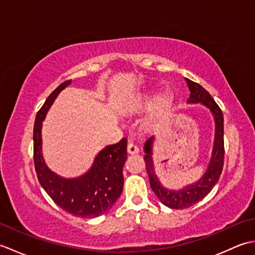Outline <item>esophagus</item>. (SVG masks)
Returning <instances> with one entry per match:
<instances>
[{"mask_svg": "<svg viewBox=\"0 0 255 255\" xmlns=\"http://www.w3.org/2000/svg\"><path fill=\"white\" fill-rule=\"evenodd\" d=\"M127 151H128L129 154H136V153L139 152V148L134 143L129 142L128 145H127Z\"/></svg>", "mask_w": 255, "mask_h": 255, "instance_id": "obj_1", "label": "esophagus"}]
</instances>
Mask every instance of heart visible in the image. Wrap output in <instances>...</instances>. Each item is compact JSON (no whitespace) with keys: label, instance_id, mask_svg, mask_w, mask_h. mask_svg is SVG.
Listing matches in <instances>:
<instances>
[{"label":"heart","instance_id":"1","mask_svg":"<svg viewBox=\"0 0 255 255\" xmlns=\"http://www.w3.org/2000/svg\"><path fill=\"white\" fill-rule=\"evenodd\" d=\"M173 103V94L169 91H164L156 94L155 91H145L138 97V104L142 108H150L154 105L156 111H164Z\"/></svg>","mask_w":255,"mask_h":255}]
</instances>
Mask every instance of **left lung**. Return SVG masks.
<instances>
[{
  "instance_id": "left-lung-1",
  "label": "left lung",
  "mask_w": 255,
  "mask_h": 255,
  "mask_svg": "<svg viewBox=\"0 0 255 255\" xmlns=\"http://www.w3.org/2000/svg\"><path fill=\"white\" fill-rule=\"evenodd\" d=\"M187 85L191 91V95L187 100V104H200L205 106L211 113L215 122V137L213 150L209 163L202 177L196 182L187 184L177 189H171L162 185L159 176L155 173L153 163V144L155 136L150 137L143 145L145 162L150 186L159 198L160 202L166 207L172 209H185L202 200L217 184L221 172H223L225 148H224V115L219 106L216 104L215 100L206 91L202 85L186 79Z\"/></svg>"
}]
</instances>
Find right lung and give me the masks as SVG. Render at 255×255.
Here are the masks:
<instances>
[{"instance_id": "1", "label": "right lung", "mask_w": 255, "mask_h": 255, "mask_svg": "<svg viewBox=\"0 0 255 255\" xmlns=\"http://www.w3.org/2000/svg\"><path fill=\"white\" fill-rule=\"evenodd\" d=\"M70 84L71 81L59 85L37 113L34 125L35 169L40 185L59 207L77 217L95 218L107 213L123 192L127 139L103 148L82 175L68 178L50 170L42 154V123L58 95Z\"/></svg>"}]
</instances>
